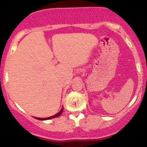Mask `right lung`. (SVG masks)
Masks as SVG:
<instances>
[{
    "mask_svg": "<svg viewBox=\"0 0 147 147\" xmlns=\"http://www.w3.org/2000/svg\"><path fill=\"white\" fill-rule=\"evenodd\" d=\"M63 107H62L61 109V111L55 115H52V116H51V117H45V118H39V117H34V118L35 119H39V120H47V119H52V118H55V117H59V116L60 115H61L62 113H63Z\"/></svg>",
    "mask_w": 147,
    "mask_h": 147,
    "instance_id": "right-lung-1",
    "label": "right lung"
}]
</instances>
